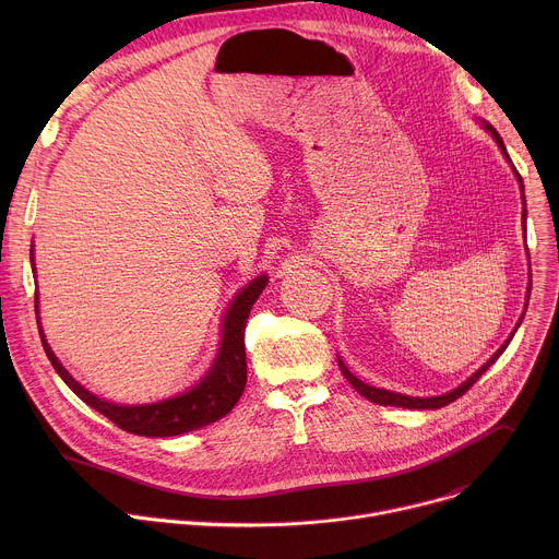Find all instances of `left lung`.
<instances>
[{"label":"left lung","instance_id":"8db88e82","mask_svg":"<svg viewBox=\"0 0 559 559\" xmlns=\"http://www.w3.org/2000/svg\"><path fill=\"white\" fill-rule=\"evenodd\" d=\"M480 123H483V128L493 136V141L498 143V147L502 150V154H504V158L507 162L511 164V156L507 154V147H504V141H502V136L498 134V130L489 123V121H483L480 119ZM511 168H513V173H515V179H518V183H520V194H522V205H524V210H522V216H524V221H526V201H524V183H522V177L518 175V170H515V166L511 164ZM526 238V236H524ZM528 294H531V274H528V287H526V298H528ZM524 318V316H522ZM522 318L518 321V325H515V330L511 332V336L502 343V347L480 367L477 369L475 373H471L464 382H460L455 389H451V391H447V393H442V395H429V397H414V395H405V393H395V391H389V389H380V386H371V384H367V382H362L360 378H356L347 367H345V362L338 358V367H341V371H343V376L349 380V384L360 393V395H365L367 401H371V403H376V405H391V407H405V409H440V407H444V405H449V403H453V401H457V397L462 395V393H466L471 386H473V382L480 378L502 354H504V349L509 347V343H511V338H513V334L518 332V328H520V323H522Z\"/></svg>","mask_w":559,"mask_h":559}]
</instances>
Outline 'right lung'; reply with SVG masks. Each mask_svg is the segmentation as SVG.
<instances>
[{
    "mask_svg": "<svg viewBox=\"0 0 559 559\" xmlns=\"http://www.w3.org/2000/svg\"><path fill=\"white\" fill-rule=\"evenodd\" d=\"M33 250H31V265L33 263ZM267 276L261 274L254 281H250L243 289H238L231 298L229 307L225 309V316L221 321V343L214 362L210 369L192 384L188 391L166 397V401L150 403V405H117L104 397L88 391L82 382H76L68 369L59 362L55 352L50 349L41 323H39V296L35 292V313H37V328L39 338L46 349L48 360L52 362L55 371L61 376V380L79 395L82 401L93 407L95 412L104 414L108 420H112L119 429L145 438H168V436H181L194 429H201L205 425H212L221 420L225 414L231 412V407L241 397L246 382H248V362H246V323L252 311V305L261 296V292L267 285Z\"/></svg>",
    "mask_w": 559,
    "mask_h": 559,
    "instance_id": "1",
    "label": "right lung"
}]
</instances>
